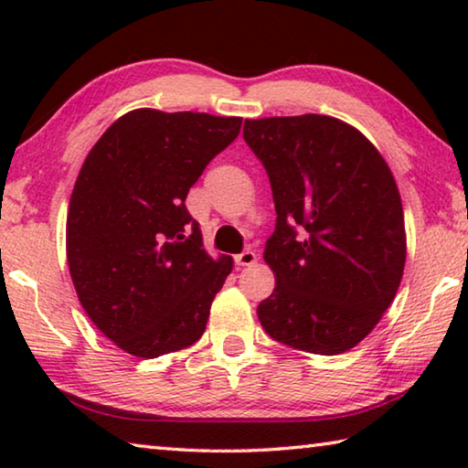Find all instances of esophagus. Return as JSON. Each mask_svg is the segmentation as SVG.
<instances>
[{"mask_svg":"<svg viewBox=\"0 0 468 468\" xmlns=\"http://www.w3.org/2000/svg\"><path fill=\"white\" fill-rule=\"evenodd\" d=\"M256 262H258V256H256V251H251V250H243L241 253H237L235 256L237 266H251Z\"/></svg>","mask_w":468,"mask_h":468,"instance_id":"obj_1","label":"esophagus"}]
</instances>
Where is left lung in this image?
Masks as SVG:
<instances>
[{
    "label": "left lung",
    "mask_w": 468,
    "mask_h": 468,
    "mask_svg": "<svg viewBox=\"0 0 468 468\" xmlns=\"http://www.w3.org/2000/svg\"><path fill=\"white\" fill-rule=\"evenodd\" d=\"M276 210L264 248L276 276L258 305L266 335L315 355L359 345L392 303L405 271V215L382 154L326 115L245 120Z\"/></svg>",
    "instance_id": "obj_1"
}]
</instances>
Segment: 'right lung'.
I'll use <instances>...</instances> for the list:
<instances>
[{"label": "right lung", "instance_id": "right-lung-1", "mask_svg": "<svg viewBox=\"0 0 468 468\" xmlns=\"http://www.w3.org/2000/svg\"><path fill=\"white\" fill-rule=\"evenodd\" d=\"M241 117L136 109L92 146L68 210V264L102 335L154 359L204 335L233 260L204 251L186 197Z\"/></svg>", "mask_w": 468, "mask_h": 468}]
</instances>
